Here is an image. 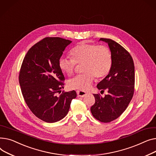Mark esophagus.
Segmentation results:
<instances>
[{
	"label": "esophagus",
	"mask_w": 156,
	"mask_h": 156,
	"mask_svg": "<svg viewBox=\"0 0 156 156\" xmlns=\"http://www.w3.org/2000/svg\"><path fill=\"white\" fill-rule=\"evenodd\" d=\"M77 94L79 97H84L87 93L83 90H77Z\"/></svg>",
	"instance_id": "34e87169"
}]
</instances>
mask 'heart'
Masks as SVG:
<instances>
[{
  "label": "heart",
  "mask_w": 156,
  "mask_h": 156,
  "mask_svg": "<svg viewBox=\"0 0 156 156\" xmlns=\"http://www.w3.org/2000/svg\"><path fill=\"white\" fill-rule=\"evenodd\" d=\"M70 59L60 58L58 67L63 73L72 76L76 64H82V72L69 81V86L81 90L89 89L94 77L100 79L106 76L112 66L113 58L109 48L105 45L81 43L77 44L70 51Z\"/></svg>",
  "instance_id": "b5f03b06"
}]
</instances>
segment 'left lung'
<instances>
[{
    "label": "left lung",
    "mask_w": 156,
    "mask_h": 156,
    "mask_svg": "<svg viewBox=\"0 0 156 156\" xmlns=\"http://www.w3.org/2000/svg\"><path fill=\"white\" fill-rule=\"evenodd\" d=\"M108 44L113 63L109 74L98 84L97 88L108 94H94L95 103L91 106L93 116L101 122H111L120 116L129 106L134 93L135 67L130 54L114 40L100 38Z\"/></svg>",
    "instance_id": "8db88e82"
}]
</instances>
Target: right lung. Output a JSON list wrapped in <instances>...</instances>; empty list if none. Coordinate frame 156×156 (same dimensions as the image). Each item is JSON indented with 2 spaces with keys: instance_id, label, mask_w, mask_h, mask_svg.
I'll return each instance as SVG.
<instances>
[{
  "instance_id": "add662e5",
  "label": "right lung",
  "mask_w": 156,
  "mask_h": 156,
  "mask_svg": "<svg viewBox=\"0 0 156 156\" xmlns=\"http://www.w3.org/2000/svg\"><path fill=\"white\" fill-rule=\"evenodd\" d=\"M71 43L60 37L44 38L28 50L22 63L19 82L24 99L32 113L45 122L63 119L77 96L74 90L57 96L65 80L58 60Z\"/></svg>"
}]
</instances>
